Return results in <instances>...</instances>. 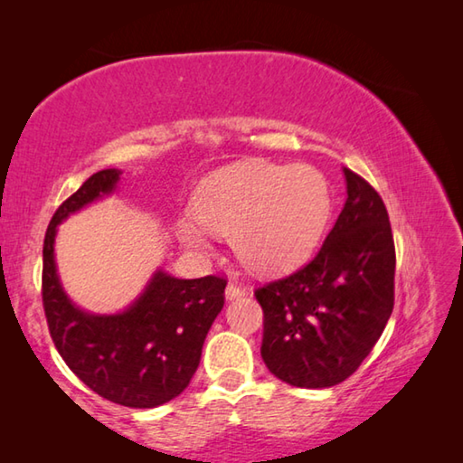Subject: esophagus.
<instances>
[{"instance_id": "esophagus-1", "label": "esophagus", "mask_w": 463, "mask_h": 463, "mask_svg": "<svg viewBox=\"0 0 463 463\" xmlns=\"http://www.w3.org/2000/svg\"><path fill=\"white\" fill-rule=\"evenodd\" d=\"M245 294H247V289L237 286V284H229V286H226V289H224V296H226V300H229V302L237 300V298H242Z\"/></svg>"}]
</instances>
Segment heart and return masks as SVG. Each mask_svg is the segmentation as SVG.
Returning a JSON list of instances; mask_svg holds the SVG:
<instances>
[{
  "mask_svg": "<svg viewBox=\"0 0 463 463\" xmlns=\"http://www.w3.org/2000/svg\"><path fill=\"white\" fill-rule=\"evenodd\" d=\"M194 218L175 222L185 247H208V229L231 234L239 260L260 273H284L307 261L323 239L333 194L308 163L245 161L210 174L194 198Z\"/></svg>",
  "mask_w": 463,
  "mask_h": 463,
  "instance_id": "b5f03b06",
  "label": "heart"
}]
</instances>
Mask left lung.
Segmentation results:
<instances>
[{
  "instance_id": "1",
  "label": "left lung",
  "mask_w": 463,
  "mask_h": 463,
  "mask_svg": "<svg viewBox=\"0 0 463 463\" xmlns=\"http://www.w3.org/2000/svg\"><path fill=\"white\" fill-rule=\"evenodd\" d=\"M347 200L307 268L255 292L263 308L261 357L296 388L347 380L394 308V239L373 187L343 167Z\"/></svg>"
}]
</instances>
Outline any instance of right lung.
Returning a JSON list of instances; mask_svg holds the SVG:
<instances>
[{
	"label": "right lung",
	"instance_id": "add662e5",
	"mask_svg": "<svg viewBox=\"0 0 463 463\" xmlns=\"http://www.w3.org/2000/svg\"><path fill=\"white\" fill-rule=\"evenodd\" d=\"M120 175V169L98 171L54 213L44 234L43 302L54 347L85 386L109 402L155 409L182 394L198 370L203 341L224 307L226 281L182 279L156 268L120 312L77 307L57 268L59 224L116 194Z\"/></svg>",
	"mask_w": 463,
	"mask_h": 463
}]
</instances>
